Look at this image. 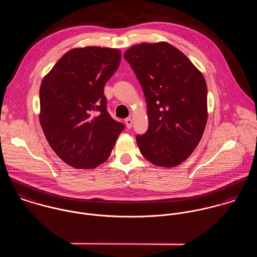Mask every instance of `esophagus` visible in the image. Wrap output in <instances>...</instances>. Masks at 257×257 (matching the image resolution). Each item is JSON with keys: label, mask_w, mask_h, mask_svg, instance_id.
<instances>
[{"label": "esophagus", "mask_w": 257, "mask_h": 257, "mask_svg": "<svg viewBox=\"0 0 257 257\" xmlns=\"http://www.w3.org/2000/svg\"><path fill=\"white\" fill-rule=\"evenodd\" d=\"M124 122H125V125H126L127 128H131V127H132V125H133V119H132L131 117H126V118L124 119Z\"/></svg>", "instance_id": "34e87169"}]
</instances>
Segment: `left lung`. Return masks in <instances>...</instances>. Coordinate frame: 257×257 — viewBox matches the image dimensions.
<instances>
[{"label":"left lung","instance_id":"left-lung-1","mask_svg":"<svg viewBox=\"0 0 257 257\" xmlns=\"http://www.w3.org/2000/svg\"><path fill=\"white\" fill-rule=\"evenodd\" d=\"M124 59L142 85L148 128L137 136L151 163L173 167L186 160L202 139L207 123V85L203 74L167 42L137 44Z\"/></svg>","mask_w":257,"mask_h":257}]
</instances>
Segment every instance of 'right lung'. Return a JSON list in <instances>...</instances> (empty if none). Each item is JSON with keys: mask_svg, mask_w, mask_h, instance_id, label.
<instances>
[{"mask_svg": "<svg viewBox=\"0 0 257 257\" xmlns=\"http://www.w3.org/2000/svg\"><path fill=\"white\" fill-rule=\"evenodd\" d=\"M120 51L87 46L65 53L40 86L39 120L49 146L75 168L105 162L124 124L107 110L104 86L116 71Z\"/></svg>", "mask_w": 257, "mask_h": 257, "instance_id": "right-lung-1", "label": "right lung"}]
</instances>
